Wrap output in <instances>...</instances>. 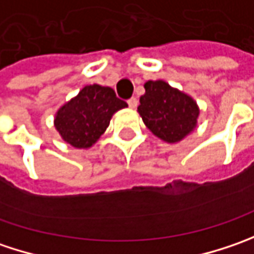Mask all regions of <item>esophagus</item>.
<instances>
[{"label":"esophagus","instance_id":"1","mask_svg":"<svg viewBox=\"0 0 254 254\" xmlns=\"http://www.w3.org/2000/svg\"><path fill=\"white\" fill-rule=\"evenodd\" d=\"M127 105H129V108L135 109V108L138 106V99H136V98H130V99L127 101Z\"/></svg>","mask_w":254,"mask_h":254}]
</instances>
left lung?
<instances>
[{"label": "left lung", "instance_id": "8db88e82", "mask_svg": "<svg viewBox=\"0 0 254 254\" xmlns=\"http://www.w3.org/2000/svg\"><path fill=\"white\" fill-rule=\"evenodd\" d=\"M139 102L138 112L143 124L168 143L181 142L197 125L196 101L165 81H148Z\"/></svg>", "mask_w": 254, "mask_h": 254}]
</instances>
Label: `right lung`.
I'll list each match as a JSON object with an SVG mask.
<instances>
[{
	"label": "right lung",
	"mask_w": 254,
	"mask_h": 254,
	"mask_svg": "<svg viewBox=\"0 0 254 254\" xmlns=\"http://www.w3.org/2000/svg\"><path fill=\"white\" fill-rule=\"evenodd\" d=\"M127 106L125 101L116 98L112 88L86 85L58 109L54 125L66 143L88 149L105 132L114 114Z\"/></svg>",
	"instance_id": "add662e5"
}]
</instances>
